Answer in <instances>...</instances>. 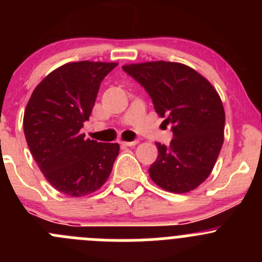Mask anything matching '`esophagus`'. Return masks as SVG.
I'll use <instances>...</instances> for the list:
<instances>
[{
  "instance_id": "esophagus-1",
  "label": "esophagus",
  "mask_w": 262,
  "mask_h": 262,
  "mask_svg": "<svg viewBox=\"0 0 262 262\" xmlns=\"http://www.w3.org/2000/svg\"><path fill=\"white\" fill-rule=\"evenodd\" d=\"M121 144H124V146H126V147H133V146H136V144H138V141H133V142H121Z\"/></svg>"
}]
</instances>
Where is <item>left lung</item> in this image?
Returning <instances> with one entry per match:
<instances>
[{
	"mask_svg": "<svg viewBox=\"0 0 262 262\" xmlns=\"http://www.w3.org/2000/svg\"><path fill=\"white\" fill-rule=\"evenodd\" d=\"M123 70L144 87L163 123L172 124L170 146L156 144L150 179L176 194L196 189L210 175L223 146L226 115L218 92L182 63L157 60L125 64Z\"/></svg>",
	"mask_w": 262,
	"mask_h": 262,
	"instance_id": "obj_1",
	"label": "left lung"
}]
</instances>
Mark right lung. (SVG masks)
<instances>
[{"mask_svg":"<svg viewBox=\"0 0 262 262\" xmlns=\"http://www.w3.org/2000/svg\"><path fill=\"white\" fill-rule=\"evenodd\" d=\"M118 63L72 62L50 72L31 94L24 113L29 149L44 178L70 196L96 191L109 178L118 143H97L81 133L100 83Z\"/></svg>","mask_w":262,"mask_h":262,"instance_id":"right-lung-1","label":"right lung"}]
</instances>
